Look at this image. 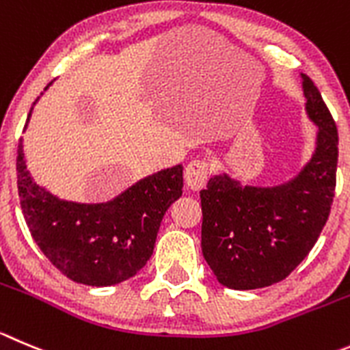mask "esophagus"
I'll list each match as a JSON object with an SVG mask.
<instances>
[{
  "mask_svg": "<svg viewBox=\"0 0 350 350\" xmlns=\"http://www.w3.org/2000/svg\"><path fill=\"white\" fill-rule=\"evenodd\" d=\"M211 174V164L205 159H195L185 169V181L190 190H200Z\"/></svg>",
  "mask_w": 350,
  "mask_h": 350,
  "instance_id": "1",
  "label": "esophagus"
}]
</instances>
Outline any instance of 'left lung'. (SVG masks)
I'll use <instances>...</instances> for the list:
<instances>
[{
    "label": "left lung",
    "mask_w": 350,
    "mask_h": 350,
    "mask_svg": "<svg viewBox=\"0 0 350 350\" xmlns=\"http://www.w3.org/2000/svg\"><path fill=\"white\" fill-rule=\"evenodd\" d=\"M306 112L318 126L311 160L290 181L243 186L228 174L200 191L202 254L221 285L254 290L285 280L311 252L335 197L338 133L321 93L302 74Z\"/></svg>",
    "instance_id": "8db88e82"
}]
</instances>
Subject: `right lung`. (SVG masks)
Returning <instances> with one entry per match:
<instances>
[{
    "label": "right lung",
    "instance_id": "right-lung-1",
    "mask_svg": "<svg viewBox=\"0 0 350 350\" xmlns=\"http://www.w3.org/2000/svg\"><path fill=\"white\" fill-rule=\"evenodd\" d=\"M17 153L22 214L41 252L60 273L83 285L109 286L148 262L162 217L183 193V165L146 176L105 204H76L36 185L22 138Z\"/></svg>",
    "mask_w": 350,
    "mask_h": 350
}]
</instances>
